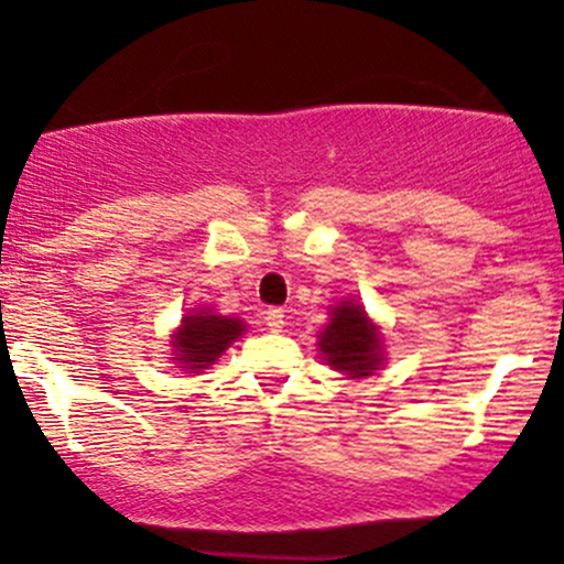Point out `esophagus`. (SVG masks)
Returning a JSON list of instances; mask_svg holds the SVG:
<instances>
[{"label": "esophagus", "mask_w": 564, "mask_h": 564, "mask_svg": "<svg viewBox=\"0 0 564 564\" xmlns=\"http://www.w3.org/2000/svg\"><path fill=\"white\" fill-rule=\"evenodd\" d=\"M265 325H269L271 330H282V325H284V312L280 306H271V308H265Z\"/></svg>", "instance_id": "obj_1"}]
</instances>
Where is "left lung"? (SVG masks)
<instances>
[{
	"mask_svg": "<svg viewBox=\"0 0 564 564\" xmlns=\"http://www.w3.org/2000/svg\"><path fill=\"white\" fill-rule=\"evenodd\" d=\"M319 352L328 366L349 377H368L381 360L379 330L357 304H338L333 308L330 325L319 336Z\"/></svg>",
	"mask_w": 564,
	"mask_h": 564,
	"instance_id": "1",
	"label": "left lung"
}]
</instances>
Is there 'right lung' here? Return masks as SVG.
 Returning <instances> with one entry per match:
<instances>
[{
	"label": "right lung",
	"instance_id": "add662e5",
	"mask_svg": "<svg viewBox=\"0 0 564 564\" xmlns=\"http://www.w3.org/2000/svg\"><path fill=\"white\" fill-rule=\"evenodd\" d=\"M245 325L241 319L220 317V314L198 312L183 319V328L174 333V349L180 368H187L191 373L202 371V368L212 366L231 341L241 336Z\"/></svg>",
	"mask_w": 564,
	"mask_h": 564
}]
</instances>
